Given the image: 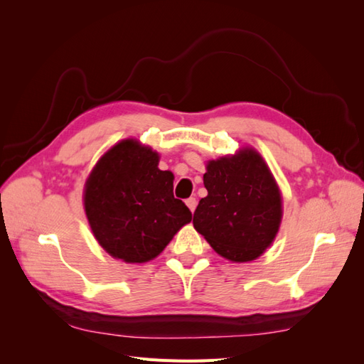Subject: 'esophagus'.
<instances>
[{
	"label": "esophagus",
	"instance_id": "34e87169",
	"mask_svg": "<svg viewBox=\"0 0 364 364\" xmlns=\"http://www.w3.org/2000/svg\"><path fill=\"white\" fill-rule=\"evenodd\" d=\"M185 203H186V206L190 208V211H191V213H194V209H196V206H197L196 197H190V199H186V200H185Z\"/></svg>",
	"mask_w": 364,
	"mask_h": 364
}]
</instances>
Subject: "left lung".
<instances>
[{"mask_svg":"<svg viewBox=\"0 0 364 364\" xmlns=\"http://www.w3.org/2000/svg\"><path fill=\"white\" fill-rule=\"evenodd\" d=\"M208 196L193 225L211 247L234 262L257 259L278 234L282 199L267 164L253 149L206 164Z\"/></svg>","mask_w":364,"mask_h":364,"instance_id":"1","label":"left lung"}]
</instances>
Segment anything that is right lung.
Here are the masks:
<instances>
[{"instance_id":"right-lung-1","label":"right lung","mask_w":364,"mask_h":364,"mask_svg":"<svg viewBox=\"0 0 364 364\" xmlns=\"http://www.w3.org/2000/svg\"><path fill=\"white\" fill-rule=\"evenodd\" d=\"M159 155L135 139H123L97 162L85 183L83 203L94 237L124 262L156 258L191 211L173 196L171 171Z\"/></svg>"}]
</instances>
